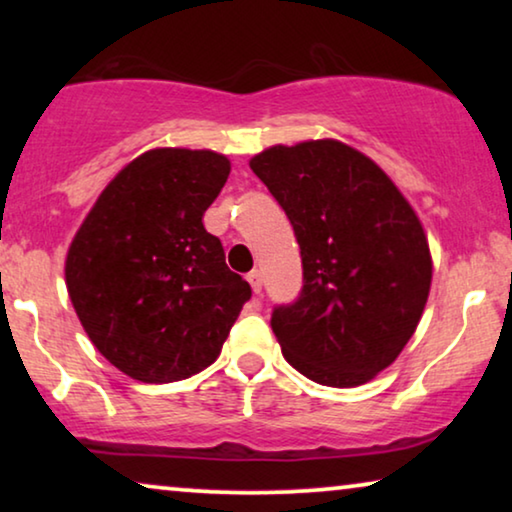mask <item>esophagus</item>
Segmentation results:
<instances>
[{
    "label": "esophagus",
    "mask_w": 512,
    "mask_h": 512,
    "mask_svg": "<svg viewBox=\"0 0 512 512\" xmlns=\"http://www.w3.org/2000/svg\"><path fill=\"white\" fill-rule=\"evenodd\" d=\"M247 279H249V284H251V289H254V293H261V289H263V275H261V272L251 270Z\"/></svg>",
    "instance_id": "34e87169"
}]
</instances>
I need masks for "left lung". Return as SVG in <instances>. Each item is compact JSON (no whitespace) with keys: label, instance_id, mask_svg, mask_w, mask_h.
<instances>
[{"label":"left lung","instance_id":"1","mask_svg":"<svg viewBox=\"0 0 512 512\" xmlns=\"http://www.w3.org/2000/svg\"><path fill=\"white\" fill-rule=\"evenodd\" d=\"M249 165L303 258L300 296L270 319L284 359L326 387L366 384L403 352L429 298L415 209L373 160L335 139L272 146Z\"/></svg>","mask_w":512,"mask_h":512}]
</instances>
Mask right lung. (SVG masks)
<instances>
[{
	"instance_id": "add662e5",
	"label": "right lung",
	"mask_w": 512,
	"mask_h": 512,
	"mask_svg": "<svg viewBox=\"0 0 512 512\" xmlns=\"http://www.w3.org/2000/svg\"><path fill=\"white\" fill-rule=\"evenodd\" d=\"M230 174L214 151L153 149L125 165L67 251L81 326L132 380H186L221 354L251 286L202 216Z\"/></svg>"
}]
</instances>
